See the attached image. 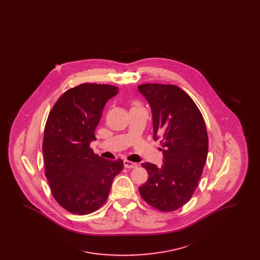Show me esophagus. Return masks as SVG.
Segmentation results:
<instances>
[{"label":"esophagus","mask_w":260,"mask_h":260,"mask_svg":"<svg viewBox=\"0 0 260 260\" xmlns=\"http://www.w3.org/2000/svg\"><path fill=\"white\" fill-rule=\"evenodd\" d=\"M124 168H126V169H135L137 167V164L134 161H128V160H124Z\"/></svg>","instance_id":"obj_1"}]
</instances>
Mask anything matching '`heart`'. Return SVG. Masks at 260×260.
<instances>
[{
	"mask_svg": "<svg viewBox=\"0 0 260 260\" xmlns=\"http://www.w3.org/2000/svg\"><path fill=\"white\" fill-rule=\"evenodd\" d=\"M135 106H136V102H135V103H134V107H135Z\"/></svg>",
	"mask_w": 260,
	"mask_h": 260,
	"instance_id": "heart-1",
	"label": "heart"
}]
</instances>
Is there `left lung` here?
I'll return each mask as SVG.
<instances>
[{
  "label": "left lung",
  "instance_id": "1",
  "mask_svg": "<svg viewBox=\"0 0 260 260\" xmlns=\"http://www.w3.org/2000/svg\"><path fill=\"white\" fill-rule=\"evenodd\" d=\"M153 114L154 138L161 140L162 166H141L148 180L142 199L157 210H178L193 196L208 157L209 138L203 115L184 90L173 85L138 86Z\"/></svg>",
  "mask_w": 260,
  "mask_h": 260
}]
</instances>
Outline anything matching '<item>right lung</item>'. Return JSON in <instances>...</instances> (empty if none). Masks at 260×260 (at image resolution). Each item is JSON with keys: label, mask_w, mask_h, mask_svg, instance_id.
Here are the masks:
<instances>
[{"label": "right lung", "mask_w": 260, "mask_h": 260, "mask_svg": "<svg viewBox=\"0 0 260 260\" xmlns=\"http://www.w3.org/2000/svg\"><path fill=\"white\" fill-rule=\"evenodd\" d=\"M117 93V87L85 83L66 90L49 114L45 174L53 198L71 213L85 215L101 208L124 168L121 159H103L89 147L106 102Z\"/></svg>", "instance_id": "obj_1"}]
</instances>
